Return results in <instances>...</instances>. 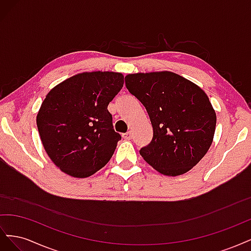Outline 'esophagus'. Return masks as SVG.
<instances>
[{
    "mask_svg": "<svg viewBox=\"0 0 251 251\" xmlns=\"http://www.w3.org/2000/svg\"><path fill=\"white\" fill-rule=\"evenodd\" d=\"M123 137H124L125 140H131L132 137H133V135H132L131 132H126V133L123 134Z\"/></svg>",
    "mask_w": 251,
    "mask_h": 251,
    "instance_id": "1",
    "label": "esophagus"
}]
</instances>
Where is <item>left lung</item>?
<instances>
[{
  "label": "left lung",
  "instance_id": "obj_1",
  "mask_svg": "<svg viewBox=\"0 0 251 251\" xmlns=\"http://www.w3.org/2000/svg\"><path fill=\"white\" fill-rule=\"evenodd\" d=\"M126 86L146 108L153 139L139 153L166 176L185 174L198 163L214 139L217 116L206 93L170 71L134 73Z\"/></svg>",
  "mask_w": 251,
  "mask_h": 251
}]
</instances>
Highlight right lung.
Segmentation results:
<instances>
[{
    "label": "right lung",
    "mask_w": 251,
    "mask_h": 251,
    "mask_svg": "<svg viewBox=\"0 0 251 251\" xmlns=\"http://www.w3.org/2000/svg\"><path fill=\"white\" fill-rule=\"evenodd\" d=\"M124 87L117 72L78 73L46 95L36 116L49 158L75 178H87L109 162L121 136L114 131L108 104Z\"/></svg>",
    "instance_id": "1"
}]
</instances>
